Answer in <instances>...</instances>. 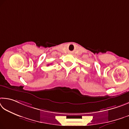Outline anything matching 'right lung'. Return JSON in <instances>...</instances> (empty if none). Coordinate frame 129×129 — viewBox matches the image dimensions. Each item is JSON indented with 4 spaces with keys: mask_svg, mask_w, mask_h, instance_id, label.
<instances>
[{
    "mask_svg": "<svg viewBox=\"0 0 129 129\" xmlns=\"http://www.w3.org/2000/svg\"><path fill=\"white\" fill-rule=\"evenodd\" d=\"M49 64H48V65H47V66H49Z\"/></svg>",
    "mask_w": 129,
    "mask_h": 129,
    "instance_id": "right-lung-1",
    "label": "right lung"
}]
</instances>
